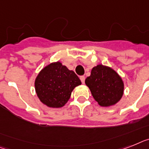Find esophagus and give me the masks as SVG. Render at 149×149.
<instances>
[{
  "label": "esophagus",
  "instance_id": "esophagus-1",
  "mask_svg": "<svg viewBox=\"0 0 149 149\" xmlns=\"http://www.w3.org/2000/svg\"><path fill=\"white\" fill-rule=\"evenodd\" d=\"M80 79L81 81L82 84H84V81H85V77H84V76H81V77H80Z\"/></svg>",
  "mask_w": 149,
  "mask_h": 149
}]
</instances>
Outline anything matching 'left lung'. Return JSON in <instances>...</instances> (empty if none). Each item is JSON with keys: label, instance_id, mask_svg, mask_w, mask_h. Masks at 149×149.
I'll list each match as a JSON object with an SVG mask.
<instances>
[{"label": "left lung", "instance_id": "left-lung-1", "mask_svg": "<svg viewBox=\"0 0 149 149\" xmlns=\"http://www.w3.org/2000/svg\"><path fill=\"white\" fill-rule=\"evenodd\" d=\"M85 84L100 107L115 105L123 95L124 82L121 76L112 68L102 64L92 68Z\"/></svg>", "mask_w": 149, "mask_h": 149}]
</instances>
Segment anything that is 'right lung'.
Here are the masks:
<instances>
[{
    "label": "right lung",
    "instance_id": "obj_1",
    "mask_svg": "<svg viewBox=\"0 0 149 149\" xmlns=\"http://www.w3.org/2000/svg\"><path fill=\"white\" fill-rule=\"evenodd\" d=\"M81 84V81L76 74L59 61L44 67L37 74L34 83L39 100L51 108L64 107L73 90Z\"/></svg>",
    "mask_w": 149,
    "mask_h": 149
}]
</instances>
